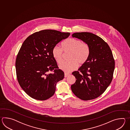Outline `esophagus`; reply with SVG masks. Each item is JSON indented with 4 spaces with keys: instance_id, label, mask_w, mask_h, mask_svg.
Here are the masks:
<instances>
[{
    "instance_id": "esophagus-1",
    "label": "esophagus",
    "mask_w": 130,
    "mask_h": 130,
    "mask_svg": "<svg viewBox=\"0 0 130 130\" xmlns=\"http://www.w3.org/2000/svg\"><path fill=\"white\" fill-rule=\"evenodd\" d=\"M69 75V74H68V73H64V77H68Z\"/></svg>"
}]
</instances>
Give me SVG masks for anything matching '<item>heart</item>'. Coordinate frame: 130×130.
I'll return each instance as SVG.
<instances>
[{"mask_svg": "<svg viewBox=\"0 0 130 130\" xmlns=\"http://www.w3.org/2000/svg\"><path fill=\"white\" fill-rule=\"evenodd\" d=\"M61 47L55 46L52 50L53 58L58 63L63 61L64 53H69L68 61L64 62L59 68L64 72H70L76 69L77 65L81 66L86 63L90 55V48L86 42L79 39L70 38L62 43Z\"/></svg>", "mask_w": 130, "mask_h": 130, "instance_id": "heart-1", "label": "heart"}]
</instances>
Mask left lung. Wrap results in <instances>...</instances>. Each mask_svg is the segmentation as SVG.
<instances>
[{"label":"left lung","instance_id":"1","mask_svg":"<svg viewBox=\"0 0 130 130\" xmlns=\"http://www.w3.org/2000/svg\"><path fill=\"white\" fill-rule=\"evenodd\" d=\"M88 44L90 55L88 60L72 73L76 78L71 86L73 93L83 100H93L102 94L113 78L115 60L106 42L95 34L87 32L72 35Z\"/></svg>","mask_w":130,"mask_h":130}]
</instances>
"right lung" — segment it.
I'll list each match as a JSON object with an SVG mask.
<instances>
[{"instance_id":"1","label":"right lung","mask_w":130,"mask_h":130,"mask_svg":"<svg viewBox=\"0 0 130 130\" xmlns=\"http://www.w3.org/2000/svg\"><path fill=\"white\" fill-rule=\"evenodd\" d=\"M69 32L44 30L29 36L23 42L15 62L18 82L30 97L45 100L52 97L56 85L64 77L53 58V48L67 38Z\"/></svg>"}]
</instances>
